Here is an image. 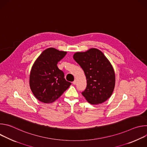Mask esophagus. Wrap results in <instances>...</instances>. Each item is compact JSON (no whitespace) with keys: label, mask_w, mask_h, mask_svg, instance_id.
<instances>
[{"label":"esophagus","mask_w":147,"mask_h":147,"mask_svg":"<svg viewBox=\"0 0 147 147\" xmlns=\"http://www.w3.org/2000/svg\"><path fill=\"white\" fill-rule=\"evenodd\" d=\"M76 82H77V81H76V80H74V81H73V84L75 85V84H76Z\"/></svg>","instance_id":"1"}]
</instances>
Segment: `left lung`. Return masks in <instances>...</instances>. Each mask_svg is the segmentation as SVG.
<instances>
[{
	"instance_id": "obj_1",
	"label": "left lung",
	"mask_w": 147,
	"mask_h": 147,
	"mask_svg": "<svg viewBox=\"0 0 147 147\" xmlns=\"http://www.w3.org/2000/svg\"><path fill=\"white\" fill-rule=\"evenodd\" d=\"M73 58L82 69L87 78V87L82 92L92 105L102 103L112 95L115 85L114 70L108 59L99 50L92 48L77 52Z\"/></svg>"
}]
</instances>
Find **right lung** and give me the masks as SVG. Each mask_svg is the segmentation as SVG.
Wrapping results in <instances>:
<instances>
[{"label":"right lung","mask_w":147,"mask_h":147,"mask_svg":"<svg viewBox=\"0 0 147 147\" xmlns=\"http://www.w3.org/2000/svg\"><path fill=\"white\" fill-rule=\"evenodd\" d=\"M67 52L50 48L42 52L35 61L30 76V86L34 96L44 103H52L71 84L57 64Z\"/></svg>","instance_id":"add662e5"}]
</instances>
